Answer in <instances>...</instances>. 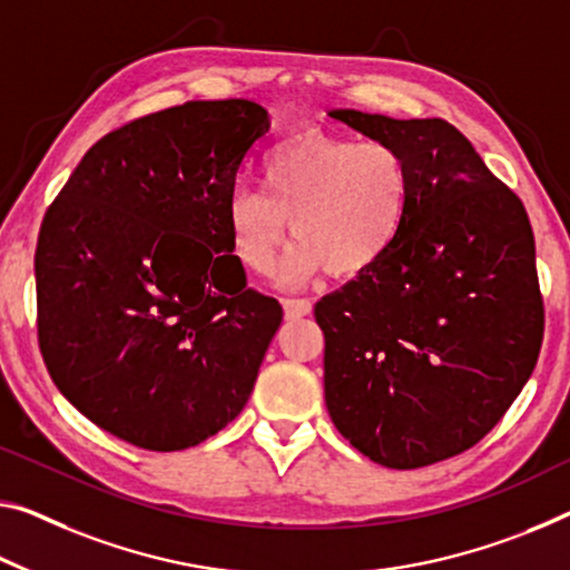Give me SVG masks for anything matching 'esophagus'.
<instances>
[{
	"label": "esophagus",
	"instance_id": "esophagus-1",
	"mask_svg": "<svg viewBox=\"0 0 570 570\" xmlns=\"http://www.w3.org/2000/svg\"><path fill=\"white\" fill-rule=\"evenodd\" d=\"M283 308H285V318L295 321V318H303V315H308L313 311V303L308 297H285Z\"/></svg>",
	"mask_w": 570,
	"mask_h": 570
}]
</instances>
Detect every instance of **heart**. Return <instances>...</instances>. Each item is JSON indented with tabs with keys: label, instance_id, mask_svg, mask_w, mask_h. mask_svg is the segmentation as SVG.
I'll use <instances>...</instances> for the list:
<instances>
[{
	"label": "heart",
	"instance_id": "heart-1",
	"mask_svg": "<svg viewBox=\"0 0 570 570\" xmlns=\"http://www.w3.org/2000/svg\"><path fill=\"white\" fill-rule=\"evenodd\" d=\"M413 200L407 157L387 142H356L321 129L285 137L262 157L259 190L226 198V232L249 273L269 275L287 239V275L326 269L356 277L395 247Z\"/></svg>",
	"mask_w": 570,
	"mask_h": 570
}]
</instances>
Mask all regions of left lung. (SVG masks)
Segmentation results:
<instances>
[{
	"instance_id": "left-lung-1",
	"label": "left lung",
	"mask_w": 570,
	"mask_h": 570,
	"mask_svg": "<svg viewBox=\"0 0 570 570\" xmlns=\"http://www.w3.org/2000/svg\"><path fill=\"white\" fill-rule=\"evenodd\" d=\"M328 117L397 147L413 170L395 247L315 303L328 415L374 463L431 466L476 445L535 370V236L522 200L445 119Z\"/></svg>"
}]
</instances>
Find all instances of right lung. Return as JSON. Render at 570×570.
Returning <instances> with one entry per match:
<instances>
[{
    "instance_id": "right-lung-1",
    "label": "right lung",
    "mask_w": 570,
    "mask_h": 570,
    "mask_svg": "<svg viewBox=\"0 0 570 570\" xmlns=\"http://www.w3.org/2000/svg\"><path fill=\"white\" fill-rule=\"evenodd\" d=\"M269 132L255 101H186L101 137L35 249L38 341L71 405L147 451L242 413L283 305L247 287L226 198Z\"/></svg>"
}]
</instances>
